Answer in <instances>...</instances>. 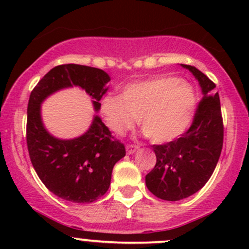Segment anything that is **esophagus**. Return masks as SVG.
Returning <instances> with one entry per match:
<instances>
[{
  "label": "esophagus",
  "instance_id": "1",
  "mask_svg": "<svg viewBox=\"0 0 249 249\" xmlns=\"http://www.w3.org/2000/svg\"><path fill=\"white\" fill-rule=\"evenodd\" d=\"M137 150H138V146H137V145H132V144L126 145V153L127 154H133Z\"/></svg>",
  "mask_w": 249,
  "mask_h": 249
}]
</instances>
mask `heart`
<instances>
[{
    "mask_svg": "<svg viewBox=\"0 0 249 249\" xmlns=\"http://www.w3.org/2000/svg\"><path fill=\"white\" fill-rule=\"evenodd\" d=\"M194 107L192 88L171 77L134 83L122 96L107 95L101 102L102 115L112 132L124 134L141 117L142 131L154 142H168L184 133L192 122Z\"/></svg>",
    "mask_w": 249,
    "mask_h": 249,
    "instance_id": "heart-1",
    "label": "heart"
}]
</instances>
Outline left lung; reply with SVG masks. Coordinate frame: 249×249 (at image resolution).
<instances>
[{
	"instance_id": "8db88e82",
	"label": "left lung",
	"mask_w": 249,
	"mask_h": 249,
	"mask_svg": "<svg viewBox=\"0 0 249 249\" xmlns=\"http://www.w3.org/2000/svg\"><path fill=\"white\" fill-rule=\"evenodd\" d=\"M198 79L202 97L193 122L178 139L152 145L156 166L145 177L151 193L157 198L177 201L187 198L208 181L218 164L224 142V123L215 84L192 65H185Z\"/></svg>"
}]
</instances>
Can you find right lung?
<instances>
[{
    "label": "right lung",
    "instance_id": "obj_1",
    "mask_svg": "<svg viewBox=\"0 0 249 249\" xmlns=\"http://www.w3.org/2000/svg\"><path fill=\"white\" fill-rule=\"evenodd\" d=\"M107 82L110 77L101 69L62 64L53 68L30 93L27 145L31 164L45 187L68 201L88 204L104 196L110 187L113 166L126 151L98 116L78 138H55L42 123L41 103L61 89L77 85L92 97L93 107L98 111Z\"/></svg>",
    "mask_w": 249,
    "mask_h": 249
}]
</instances>
